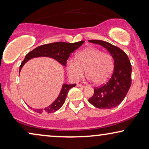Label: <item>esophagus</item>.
<instances>
[{
    "mask_svg": "<svg viewBox=\"0 0 149 149\" xmlns=\"http://www.w3.org/2000/svg\"><path fill=\"white\" fill-rule=\"evenodd\" d=\"M77 87H81V88H85V86H84V85H81V84H78V85H77Z\"/></svg>",
    "mask_w": 149,
    "mask_h": 149,
    "instance_id": "1",
    "label": "esophagus"
}]
</instances>
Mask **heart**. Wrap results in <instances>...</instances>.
<instances>
[{"mask_svg":"<svg viewBox=\"0 0 149 149\" xmlns=\"http://www.w3.org/2000/svg\"><path fill=\"white\" fill-rule=\"evenodd\" d=\"M69 77L78 81L85 69L87 79L101 85L111 77L113 70V60L111 55L102 53L95 47H87L77 53L74 59H69L66 64Z\"/></svg>","mask_w":149,"mask_h":149,"instance_id":"heart-1","label":"heart"}]
</instances>
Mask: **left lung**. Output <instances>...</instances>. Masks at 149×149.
Masks as SVG:
<instances>
[{"label":"left lung","mask_w":149,"mask_h":149,"mask_svg":"<svg viewBox=\"0 0 149 149\" xmlns=\"http://www.w3.org/2000/svg\"><path fill=\"white\" fill-rule=\"evenodd\" d=\"M98 44L110 53L114 60V70L105 85L94 89L89 103L102 109H110L119 106L125 98L132 83V65L123 51L109 42L100 40H89Z\"/></svg>","instance_id":"1"}]
</instances>
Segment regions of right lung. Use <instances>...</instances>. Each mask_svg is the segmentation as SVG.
<instances>
[{
  "mask_svg": "<svg viewBox=\"0 0 149 149\" xmlns=\"http://www.w3.org/2000/svg\"><path fill=\"white\" fill-rule=\"evenodd\" d=\"M84 40H81L79 42L69 43L65 42H57L53 43L46 44L43 45L39 46L28 53L26 55L23 62H22L21 66L19 67V72L22 70L24 65L28 62L34 58H40V57H47L56 60L62 66H66V61L68 60L70 54L77 49L79 47L84 43ZM76 86V84H64L62 85L60 93L56 100L49 107L45 109H33L34 111L36 113L41 114L42 113H54L60 109L62 106L64 104L66 97L68 94L69 89L72 87ZM30 109L32 108L30 107Z\"/></svg>",
  "mask_w": 149,
  "mask_h": 149,
  "instance_id": "add662e5",
  "label": "right lung"
}]
</instances>
